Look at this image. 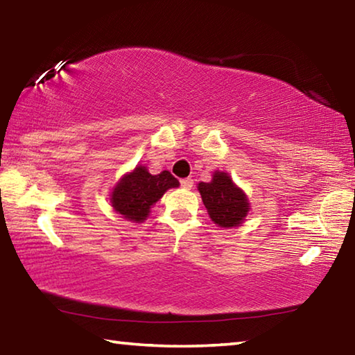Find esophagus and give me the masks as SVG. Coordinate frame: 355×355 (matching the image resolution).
Returning <instances> with one entry per match:
<instances>
[{
	"instance_id": "esophagus-1",
	"label": "esophagus",
	"mask_w": 355,
	"mask_h": 355,
	"mask_svg": "<svg viewBox=\"0 0 355 355\" xmlns=\"http://www.w3.org/2000/svg\"><path fill=\"white\" fill-rule=\"evenodd\" d=\"M180 183H182V188H183V189H191L192 184H194V182H192L191 178H183Z\"/></svg>"
}]
</instances>
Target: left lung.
I'll return each mask as SVG.
<instances>
[{
    "mask_svg": "<svg viewBox=\"0 0 355 355\" xmlns=\"http://www.w3.org/2000/svg\"><path fill=\"white\" fill-rule=\"evenodd\" d=\"M197 189L209 218L218 227L233 228L241 225L250 211L248 196L227 172L214 171L211 182H200Z\"/></svg>",
    "mask_w": 355,
    "mask_h": 355,
    "instance_id": "8db88e82",
    "label": "left lung"
}]
</instances>
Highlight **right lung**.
I'll return each mask as SVG.
<instances>
[{
  "mask_svg": "<svg viewBox=\"0 0 355 355\" xmlns=\"http://www.w3.org/2000/svg\"><path fill=\"white\" fill-rule=\"evenodd\" d=\"M178 186V180L169 171L152 175L147 166L137 164L133 171L120 177L111 191L110 202L114 211L122 214L123 219L141 224L164 192Z\"/></svg>",
  "mask_w": 355,
  "mask_h": 355,
  "instance_id": "1",
  "label": "right lung"
}]
</instances>
